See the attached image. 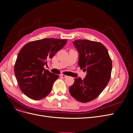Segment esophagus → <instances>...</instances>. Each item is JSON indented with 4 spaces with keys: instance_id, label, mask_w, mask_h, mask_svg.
<instances>
[{
    "instance_id": "1",
    "label": "esophagus",
    "mask_w": 133,
    "mask_h": 133,
    "mask_svg": "<svg viewBox=\"0 0 133 133\" xmlns=\"http://www.w3.org/2000/svg\"><path fill=\"white\" fill-rule=\"evenodd\" d=\"M60 77H62V78H66L67 76H66V75H64V74H61V75H60Z\"/></svg>"
}]
</instances>
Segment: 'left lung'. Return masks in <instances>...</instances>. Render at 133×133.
Masks as SVG:
<instances>
[{"instance_id":"1","label":"left lung","mask_w":133,"mask_h":133,"mask_svg":"<svg viewBox=\"0 0 133 133\" xmlns=\"http://www.w3.org/2000/svg\"><path fill=\"white\" fill-rule=\"evenodd\" d=\"M73 43L79 52L78 65L87 74L83 80L75 78L69 91L77 101L89 102L96 98L108 85L111 78L112 61L107 49L100 42L77 39Z\"/></svg>"}]
</instances>
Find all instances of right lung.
<instances>
[{
  "label": "right lung",
  "mask_w": 133,
  "mask_h": 133,
  "mask_svg": "<svg viewBox=\"0 0 133 133\" xmlns=\"http://www.w3.org/2000/svg\"><path fill=\"white\" fill-rule=\"evenodd\" d=\"M66 43V39L47 38L29 42L20 50L14 72L21 90L27 97L39 100L50 93L59 76L45 70L44 65Z\"/></svg>",
  "instance_id": "1"
}]
</instances>
